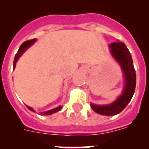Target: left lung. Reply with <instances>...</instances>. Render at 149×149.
<instances>
[{
  "instance_id": "left-lung-1",
  "label": "left lung",
  "mask_w": 149,
  "mask_h": 149,
  "mask_svg": "<svg viewBox=\"0 0 149 149\" xmlns=\"http://www.w3.org/2000/svg\"><path fill=\"white\" fill-rule=\"evenodd\" d=\"M109 48L111 56L118 62L122 70L125 81L124 90L113 103L106 105H97L91 103V107L99 114L112 116L121 112L132 100L136 86V73L131 53L125 43L120 42L111 43Z\"/></svg>"
}]
</instances>
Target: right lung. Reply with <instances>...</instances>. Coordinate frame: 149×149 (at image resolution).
I'll return each instance as SVG.
<instances>
[{"label": "right lung", "instance_id": "obj_1", "mask_svg": "<svg viewBox=\"0 0 149 149\" xmlns=\"http://www.w3.org/2000/svg\"><path fill=\"white\" fill-rule=\"evenodd\" d=\"M36 42V38H34V39H31V40H29V41H26V42H23L21 45V46H20L19 49H18V51H17V54L15 55V59H14V69L15 68V65H16V63L17 62V60L19 59V58L21 57V56H22V54L24 53V52L26 51V49H28L31 45H32L34 44V43ZM27 107L30 110V111H33V112H36L35 111V110H34L32 107H30L27 106ZM62 107H63L62 106H58L57 107H56V108L54 109H52V110H50V111H45V112H42L41 113V114L42 115H50V114H52V113H56V112H58V111H59L62 109Z\"/></svg>", "mask_w": 149, "mask_h": 149}]
</instances>
